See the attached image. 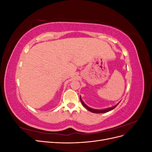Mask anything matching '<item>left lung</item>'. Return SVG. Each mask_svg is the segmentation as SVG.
I'll use <instances>...</instances> for the list:
<instances>
[{
  "instance_id": "1",
  "label": "left lung",
  "mask_w": 152,
  "mask_h": 152,
  "mask_svg": "<svg viewBox=\"0 0 152 152\" xmlns=\"http://www.w3.org/2000/svg\"><path fill=\"white\" fill-rule=\"evenodd\" d=\"M80 102H81L82 104H83L84 107L87 110H88L89 111H90V112H93V113H106V112H109V111H111V110H112L113 109H114V108H115V107H117V106L118 104H118H116L115 106H114V107H111V108H108L103 109V110H95V109H93V108H91L89 107L88 106H87V105L84 103L83 101H82V98H81L80 96Z\"/></svg>"
}]
</instances>
